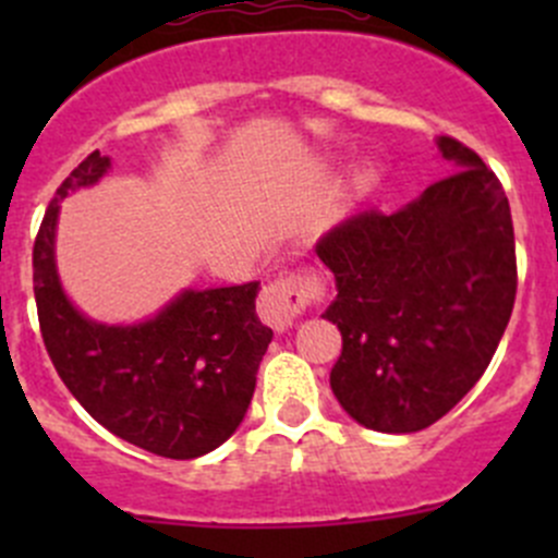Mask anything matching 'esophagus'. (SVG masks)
I'll return each mask as SVG.
<instances>
[{
    "label": "esophagus",
    "mask_w": 558,
    "mask_h": 558,
    "mask_svg": "<svg viewBox=\"0 0 558 558\" xmlns=\"http://www.w3.org/2000/svg\"><path fill=\"white\" fill-rule=\"evenodd\" d=\"M326 296V286L313 272H286L269 280L258 294V315L264 324L283 331L300 318L307 305H315Z\"/></svg>",
    "instance_id": "34e87169"
}]
</instances>
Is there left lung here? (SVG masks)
Here are the masks:
<instances>
[{
	"mask_svg": "<svg viewBox=\"0 0 558 558\" xmlns=\"http://www.w3.org/2000/svg\"><path fill=\"white\" fill-rule=\"evenodd\" d=\"M437 148L456 172L315 245L337 283L324 313L342 335L331 391L353 421L388 435L426 429L481 380L519 286L502 183L459 140L437 137Z\"/></svg>",
	"mask_w": 558,
	"mask_h": 558,
	"instance_id": "1",
	"label": "left lung"
}]
</instances>
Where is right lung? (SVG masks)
<instances>
[{"label": "right lung", "mask_w": 558, "mask_h": 558, "mask_svg": "<svg viewBox=\"0 0 558 558\" xmlns=\"http://www.w3.org/2000/svg\"><path fill=\"white\" fill-rule=\"evenodd\" d=\"M110 159L94 150L56 189L35 240L39 331L56 373L97 424L165 459H196L243 424L272 329L256 315L258 280L185 289L154 318L107 326L61 289L56 221L66 194L97 183Z\"/></svg>", "instance_id": "obj_1"}]
</instances>
